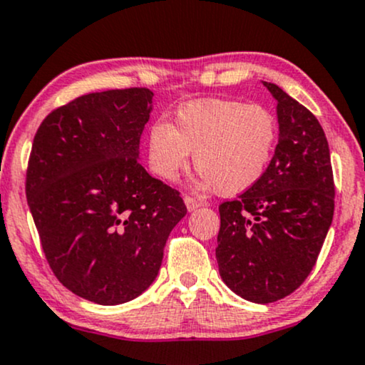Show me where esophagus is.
<instances>
[{
	"label": "esophagus",
	"mask_w": 365,
	"mask_h": 365,
	"mask_svg": "<svg viewBox=\"0 0 365 365\" xmlns=\"http://www.w3.org/2000/svg\"><path fill=\"white\" fill-rule=\"evenodd\" d=\"M185 205H187V209L190 210V212L198 209V207H202L200 202L195 200V198H193V197H185Z\"/></svg>",
	"instance_id": "1"
}]
</instances>
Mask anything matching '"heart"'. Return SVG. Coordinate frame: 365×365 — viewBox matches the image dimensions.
Instances as JSON below:
<instances>
[{
	"mask_svg": "<svg viewBox=\"0 0 365 365\" xmlns=\"http://www.w3.org/2000/svg\"><path fill=\"white\" fill-rule=\"evenodd\" d=\"M278 143L269 109L232 99H204L182 106L173 124L158 121L146 135L150 170L173 182L193 155L198 188L239 195L264 177Z\"/></svg>",
	"mask_w": 365,
	"mask_h": 365,
	"instance_id": "heart-1",
	"label": "heart"
}]
</instances>
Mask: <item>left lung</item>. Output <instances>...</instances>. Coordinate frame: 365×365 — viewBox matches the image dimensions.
I'll return each mask as SVG.
<instances>
[{
	"mask_svg": "<svg viewBox=\"0 0 365 365\" xmlns=\"http://www.w3.org/2000/svg\"><path fill=\"white\" fill-rule=\"evenodd\" d=\"M279 135L257 185L219 207L220 278L252 303L293 293L315 266L334 219L330 150L318 119L271 82Z\"/></svg>",
	"mask_w": 365,
	"mask_h": 365,
	"instance_id": "left-lung-1",
	"label": "left lung"
}]
</instances>
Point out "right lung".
I'll list each match as a JSON object with an SVG mask.
<instances>
[{
	"label": "right lung",
	"mask_w": 365,
	"mask_h": 365,
	"mask_svg": "<svg viewBox=\"0 0 365 365\" xmlns=\"http://www.w3.org/2000/svg\"><path fill=\"white\" fill-rule=\"evenodd\" d=\"M151 110L145 87L92 92L52 110L31 145L26 200L45 257L67 289L99 305L148 289L187 214L140 163Z\"/></svg>",
	"instance_id": "right-lung-1"
}]
</instances>
